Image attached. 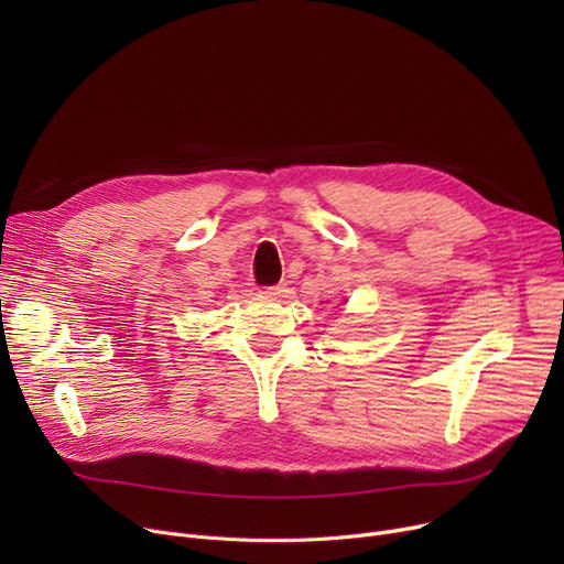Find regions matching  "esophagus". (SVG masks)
<instances>
[{"label": "esophagus", "mask_w": 564, "mask_h": 564, "mask_svg": "<svg viewBox=\"0 0 564 564\" xmlns=\"http://www.w3.org/2000/svg\"><path fill=\"white\" fill-rule=\"evenodd\" d=\"M262 292L267 297H285V285H270V288H262Z\"/></svg>", "instance_id": "esophagus-1"}]
</instances>
